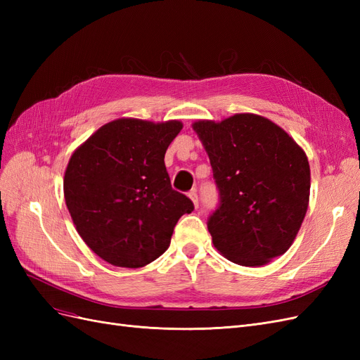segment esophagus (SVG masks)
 Listing matches in <instances>:
<instances>
[{
	"mask_svg": "<svg viewBox=\"0 0 360 360\" xmlns=\"http://www.w3.org/2000/svg\"><path fill=\"white\" fill-rule=\"evenodd\" d=\"M189 198L192 200V202H193V205H195V209H198V205H200V198H198L197 189H192V191L189 192Z\"/></svg>",
	"mask_w": 360,
	"mask_h": 360,
	"instance_id": "obj_1",
	"label": "esophagus"
}]
</instances>
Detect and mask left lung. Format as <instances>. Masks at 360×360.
<instances>
[{
  "label": "left lung",
  "instance_id": "1",
  "mask_svg": "<svg viewBox=\"0 0 360 360\" xmlns=\"http://www.w3.org/2000/svg\"><path fill=\"white\" fill-rule=\"evenodd\" d=\"M209 155L219 207L207 228L236 264L258 267L285 254L309 202L308 158L284 129L255 114L192 124Z\"/></svg>",
  "mask_w": 360,
  "mask_h": 360
}]
</instances>
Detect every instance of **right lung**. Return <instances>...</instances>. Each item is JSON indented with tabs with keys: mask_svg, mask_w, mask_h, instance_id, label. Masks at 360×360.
<instances>
[{
	"mask_svg": "<svg viewBox=\"0 0 360 360\" xmlns=\"http://www.w3.org/2000/svg\"><path fill=\"white\" fill-rule=\"evenodd\" d=\"M183 124L136 118L106 123L75 150L64 172V198L96 255L118 267H144L171 243L193 202L171 188L165 153Z\"/></svg>",
	"mask_w": 360,
	"mask_h": 360,
	"instance_id": "add662e5",
	"label": "right lung"
}]
</instances>
